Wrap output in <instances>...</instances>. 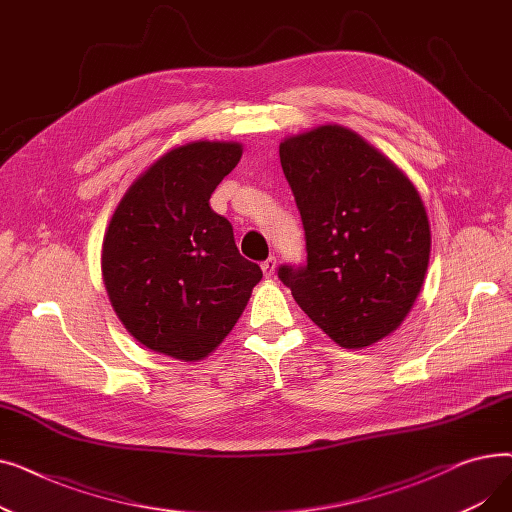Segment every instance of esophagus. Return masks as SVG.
<instances>
[{
    "instance_id": "obj_1",
    "label": "esophagus",
    "mask_w": 512,
    "mask_h": 512,
    "mask_svg": "<svg viewBox=\"0 0 512 512\" xmlns=\"http://www.w3.org/2000/svg\"><path fill=\"white\" fill-rule=\"evenodd\" d=\"M261 270L265 278H272L276 272V257H267L265 261H261Z\"/></svg>"
}]
</instances>
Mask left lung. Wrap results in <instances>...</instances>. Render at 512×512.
Segmentation results:
<instances>
[{
    "mask_svg": "<svg viewBox=\"0 0 512 512\" xmlns=\"http://www.w3.org/2000/svg\"><path fill=\"white\" fill-rule=\"evenodd\" d=\"M301 211L303 265H280L294 301L344 348L394 332L427 272L429 222L413 182L357 132L319 126L280 145Z\"/></svg>",
    "mask_w": 512,
    "mask_h": 512,
    "instance_id": "left-lung-1",
    "label": "left lung"
}]
</instances>
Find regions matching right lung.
<instances>
[{
    "label": "right lung",
    "instance_id": "right-lung-1",
    "mask_svg": "<svg viewBox=\"0 0 512 512\" xmlns=\"http://www.w3.org/2000/svg\"><path fill=\"white\" fill-rule=\"evenodd\" d=\"M240 155L238 143L176 147L132 182L112 215L103 282L126 330L155 353L207 357L263 276L238 253L232 224L209 207Z\"/></svg>",
    "mask_w": 512,
    "mask_h": 512
}]
</instances>
